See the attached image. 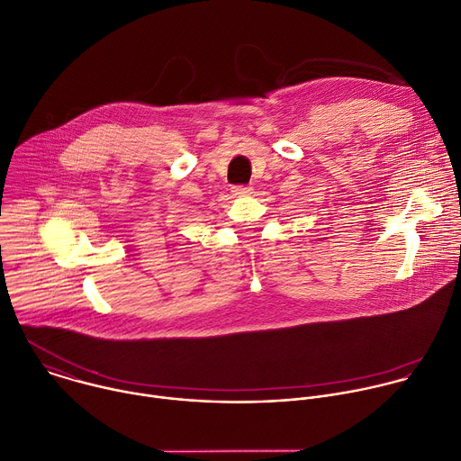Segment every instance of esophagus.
I'll return each mask as SVG.
<instances>
[{
  "label": "esophagus",
  "instance_id": "esophagus-1",
  "mask_svg": "<svg viewBox=\"0 0 461 461\" xmlns=\"http://www.w3.org/2000/svg\"><path fill=\"white\" fill-rule=\"evenodd\" d=\"M233 194H235V195H240V197L251 195V194H253V188H251V186H233Z\"/></svg>",
  "mask_w": 461,
  "mask_h": 461
}]
</instances>
